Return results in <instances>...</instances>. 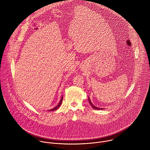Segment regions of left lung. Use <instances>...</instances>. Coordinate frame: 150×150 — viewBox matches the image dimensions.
Listing matches in <instances>:
<instances>
[{"label": "left lung", "mask_w": 150, "mask_h": 150, "mask_svg": "<svg viewBox=\"0 0 150 150\" xmlns=\"http://www.w3.org/2000/svg\"><path fill=\"white\" fill-rule=\"evenodd\" d=\"M89 103H90V105L92 106V107L93 108V109H101V108H97V107H96V106H95L92 103V102H91V100H90V99L89 98Z\"/></svg>", "instance_id": "8db88e82"}]
</instances>
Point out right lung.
Instances as JSON below:
<instances>
[{"label": "right lung", "mask_w": 150, "mask_h": 150, "mask_svg": "<svg viewBox=\"0 0 150 150\" xmlns=\"http://www.w3.org/2000/svg\"><path fill=\"white\" fill-rule=\"evenodd\" d=\"M62 99H63V98L62 97V98H61V100H60V102H59V104L58 105V106H57L55 108H53L52 109H51V110H50V111H54V110H56L57 109H58L59 108V106H61V103H62Z\"/></svg>", "instance_id": "obj_1"}]
</instances>
